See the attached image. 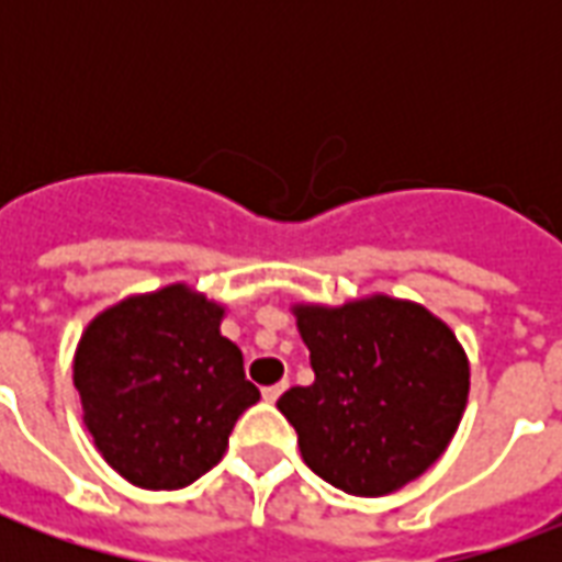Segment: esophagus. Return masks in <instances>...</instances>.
I'll list each match as a JSON object with an SVG mask.
<instances>
[{"instance_id": "34e87169", "label": "esophagus", "mask_w": 562, "mask_h": 562, "mask_svg": "<svg viewBox=\"0 0 562 562\" xmlns=\"http://www.w3.org/2000/svg\"><path fill=\"white\" fill-rule=\"evenodd\" d=\"M285 389H289V382H277V385H270V389L261 391V397H265L268 403H277L282 397V391H285Z\"/></svg>"}]
</instances>
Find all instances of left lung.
<instances>
[{"instance_id": "left-lung-1", "label": "left lung", "mask_w": 562, "mask_h": 562, "mask_svg": "<svg viewBox=\"0 0 562 562\" xmlns=\"http://www.w3.org/2000/svg\"><path fill=\"white\" fill-rule=\"evenodd\" d=\"M316 382L277 406L301 458L355 496H385L442 458L470 397V361L442 318L370 294L342 306L294 304Z\"/></svg>"}]
</instances>
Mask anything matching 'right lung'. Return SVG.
Returning <instances> with one entry per match:
<instances>
[{"mask_svg": "<svg viewBox=\"0 0 562 562\" xmlns=\"http://www.w3.org/2000/svg\"><path fill=\"white\" fill-rule=\"evenodd\" d=\"M225 306L186 282L132 294L80 334L75 389L92 442L126 482L177 491L213 470L258 403Z\"/></svg>", "mask_w": 562, "mask_h": 562, "instance_id": "right-lung-1", "label": "right lung"}]
</instances>
